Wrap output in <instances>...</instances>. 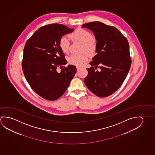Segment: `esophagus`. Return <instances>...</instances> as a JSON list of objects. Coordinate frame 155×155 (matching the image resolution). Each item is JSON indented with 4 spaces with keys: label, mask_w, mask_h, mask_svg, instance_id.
I'll return each instance as SVG.
<instances>
[{
    "label": "esophagus",
    "mask_w": 155,
    "mask_h": 155,
    "mask_svg": "<svg viewBox=\"0 0 155 155\" xmlns=\"http://www.w3.org/2000/svg\"><path fill=\"white\" fill-rule=\"evenodd\" d=\"M76 69H77V71H79L80 69V68L79 67H76Z\"/></svg>",
    "instance_id": "1"
}]
</instances>
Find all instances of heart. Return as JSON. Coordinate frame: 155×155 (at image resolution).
Here are the masks:
<instances>
[{
	"mask_svg": "<svg viewBox=\"0 0 155 155\" xmlns=\"http://www.w3.org/2000/svg\"><path fill=\"white\" fill-rule=\"evenodd\" d=\"M69 38L73 42H79L82 44L81 52L93 56L96 54L97 50V45L96 40L93 38V35L87 30L79 28L69 35ZM71 42L67 36H62L59 41V46L62 52L67 53L69 51ZM88 57L86 54L82 55L71 54L67 58V61L69 64L76 67H81L87 61Z\"/></svg>",
	"mask_w": 155,
	"mask_h": 155,
	"instance_id": "1",
	"label": "heart"
}]
</instances>
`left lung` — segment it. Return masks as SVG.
<instances>
[{"label": "left lung", "instance_id": "left-lung-1", "mask_svg": "<svg viewBox=\"0 0 155 155\" xmlns=\"http://www.w3.org/2000/svg\"><path fill=\"white\" fill-rule=\"evenodd\" d=\"M82 27L93 32L97 45V54L90 62L91 67L87 68L84 84L96 96H109L122 84L131 67L128 40L116 27L102 22H88ZM97 67L100 71H95Z\"/></svg>", "mask_w": 155, "mask_h": 155}]
</instances>
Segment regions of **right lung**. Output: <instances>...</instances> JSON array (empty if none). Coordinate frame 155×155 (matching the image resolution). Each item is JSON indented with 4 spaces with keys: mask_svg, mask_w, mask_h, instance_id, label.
<instances>
[{
    "mask_svg": "<svg viewBox=\"0 0 155 155\" xmlns=\"http://www.w3.org/2000/svg\"><path fill=\"white\" fill-rule=\"evenodd\" d=\"M64 25L53 24L42 26L27 40L24 49L22 68L31 88L42 98L54 101L66 91L76 73L73 65L67 64L59 46L64 35L73 32Z\"/></svg>",
    "mask_w": 155,
    "mask_h": 155,
    "instance_id": "right-lung-1",
    "label": "right lung"
}]
</instances>
